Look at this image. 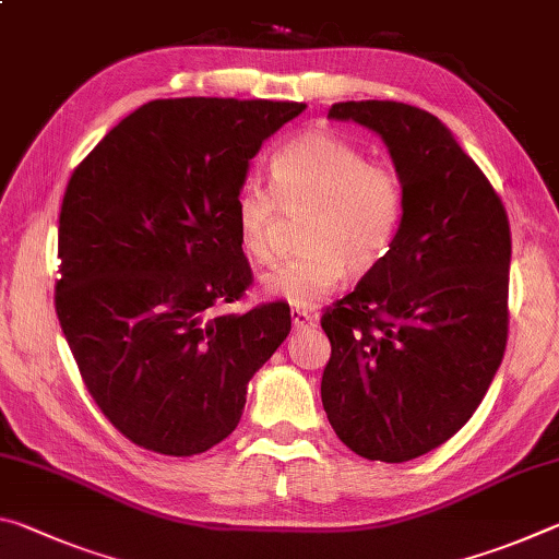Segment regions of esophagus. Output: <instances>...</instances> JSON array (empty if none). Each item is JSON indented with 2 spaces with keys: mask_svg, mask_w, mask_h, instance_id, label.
<instances>
[{
  "mask_svg": "<svg viewBox=\"0 0 559 559\" xmlns=\"http://www.w3.org/2000/svg\"><path fill=\"white\" fill-rule=\"evenodd\" d=\"M290 318H293V328L300 330V333H306V330H316V328H318L316 316H310L308 310L296 308V310H293V313H290Z\"/></svg>",
  "mask_w": 559,
  "mask_h": 559,
  "instance_id": "1",
  "label": "esophagus"
}]
</instances>
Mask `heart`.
Returning <instances> with one entry per match:
<instances>
[{"label": "heart", "instance_id": "1", "mask_svg": "<svg viewBox=\"0 0 559 559\" xmlns=\"http://www.w3.org/2000/svg\"><path fill=\"white\" fill-rule=\"evenodd\" d=\"M273 192L246 182L234 200L236 241L251 261L271 259L281 206L308 210L298 257L261 276L269 298L313 308L345 273L374 271L392 251L404 222V182L396 169L370 163L357 145L328 130H308L271 157Z\"/></svg>", "mask_w": 559, "mask_h": 559}]
</instances>
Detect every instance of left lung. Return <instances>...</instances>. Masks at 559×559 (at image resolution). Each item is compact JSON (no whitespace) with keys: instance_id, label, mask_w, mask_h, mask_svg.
<instances>
[{"instance_id":"8db88e82","label":"left lung","mask_w":559,"mask_h":559,"mask_svg":"<svg viewBox=\"0 0 559 559\" xmlns=\"http://www.w3.org/2000/svg\"><path fill=\"white\" fill-rule=\"evenodd\" d=\"M330 120L377 132L404 182L400 236L323 316L330 427L357 456L404 463L471 419L508 340L510 226L453 132L394 100H347Z\"/></svg>"}]
</instances>
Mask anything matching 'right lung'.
<instances>
[{
  "instance_id": "add662e5",
  "label": "right lung",
  "mask_w": 559,
  "mask_h": 559,
  "mask_svg": "<svg viewBox=\"0 0 559 559\" xmlns=\"http://www.w3.org/2000/svg\"><path fill=\"white\" fill-rule=\"evenodd\" d=\"M302 103L150 100L73 169L59 216L56 316L122 437L194 456L236 429L246 386L290 333L283 302L216 313L251 283L234 200Z\"/></svg>"
}]
</instances>
